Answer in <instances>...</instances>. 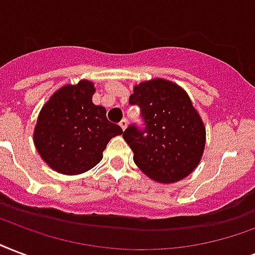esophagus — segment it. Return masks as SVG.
I'll return each mask as SVG.
<instances>
[{"label":"esophagus","instance_id":"34e87169","mask_svg":"<svg viewBox=\"0 0 255 255\" xmlns=\"http://www.w3.org/2000/svg\"><path fill=\"white\" fill-rule=\"evenodd\" d=\"M127 124H128L127 123V119H123L119 123V126H120V127H122V129H123V131H126V128H127Z\"/></svg>","mask_w":255,"mask_h":255}]
</instances>
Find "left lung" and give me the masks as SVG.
I'll return each instance as SVG.
<instances>
[{"label":"left lung","mask_w":255,"mask_h":255,"mask_svg":"<svg viewBox=\"0 0 255 255\" xmlns=\"http://www.w3.org/2000/svg\"><path fill=\"white\" fill-rule=\"evenodd\" d=\"M129 104L140 107L145 124L123 133L141 172L159 183L191 174L205 151L206 127L187 92L170 80L152 79L133 87Z\"/></svg>","instance_id":"8db88e82"}]
</instances>
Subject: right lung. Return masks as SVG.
Instances as JSON below:
<instances>
[{
  "label": "right lung",
  "mask_w": 255,
  "mask_h": 255,
  "mask_svg": "<svg viewBox=\"0 0 255 255\" xmlns=\"http://www.w3.org/2000/svg\"><path fill=\"white\" fill-rule=\"evenodd\" d=\"M92 81L80 80L57 89L38 114L33 132L37 152L52 170L83 174L103 159V151L123 129L107 120L104 107L95 106Z\"/></svg>",
  "instance_id": "add662e5"
}]
</instances>
